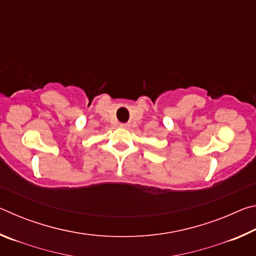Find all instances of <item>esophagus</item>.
<instances>
[{"instance_id":"34e87169","label":"esophagus","mask_w":256,"mask_h":256,"mask_svg":"<svg viewBox=\"0 0 256 256\" xmlns=\"http://www.w3.org/2000/svg\"><path fill=\"white\" fill-rule=\"evenodd\" d=\"M120 128H123V130H128L130 128V124L128 123H120Z\"/></svg>"}]
</instances>
